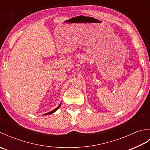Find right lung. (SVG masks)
Listing matches in <instances>:
<instances>
[{"label": "right lung", "mask_w": 150, "mask_h": 150, "mask_svg": "<svg viewBox=\"0 0 150 150\" xmlns=\"http://www.w3.org/2000/svg\"><path fill=\"white\" fill-rule=\"evenodd\" d=\"M60 104H61V103H60L59 105V106L58 107H57V108H55V110H52V111H50V112H48V113H45V114H44V115H50V114H52V113H54V112H55V111H57V110H58L59 109V107H60Z\"/></svg>", "instance_id": "1"}]
</instances>
